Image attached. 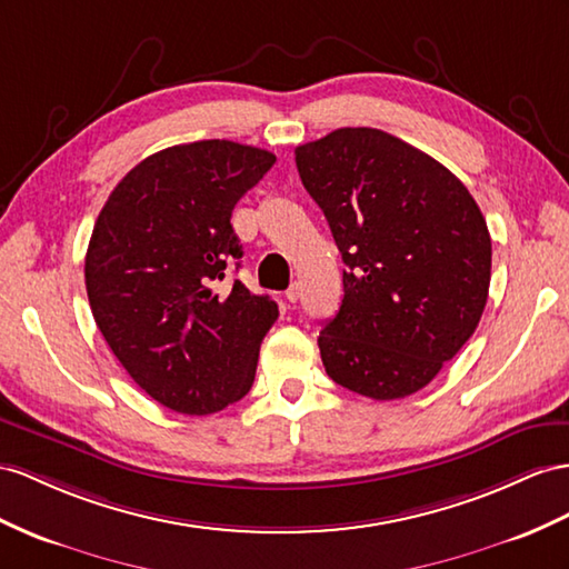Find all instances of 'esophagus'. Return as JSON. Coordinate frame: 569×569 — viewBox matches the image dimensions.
I'll return each instance as SVG.
<instances>
[{
	"label": "esophagus",
	"instance_id": "esophagus-1",
	"mask_svg": "<svg viewBox=\"0 0 569 569\" xmlns=\"http://www.w3.org/2000/svg\"><path fill=\"white\" fill-rule=\"evenodd\" d=\"M300 290H302V286L300 283H290V288L286 290V300L288 302H298V298H300Z\"/></svg>",
	"mask_w": 569,
	"mask_h": 569
}]
</instances>
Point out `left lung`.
Instances as JSON below:
<instances>
[{"label":"left lung","mask_w":569,"mask_h":569,"mask_svg":"<svg viewBox=\"0 0 569 569\" xmlns=\"http://www.w3.org/2000/svg\"><path fill=\"white\" fill-rule=\"evenodd\" d=\"M343 259V300L319 331L333 382L416 395L471 339L490 286V232L463 182L416 146L343 127L296 149Z\"/></svg>","instance_id":"1"}]
</instances>
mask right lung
<instances>
[{
  "label": "right lung",
  "mask_w": 569,
  "mask_h": 569,
  "mask_svg": "<svg viewBox=\"0 0 569 569\" xmlns=\"http://www.w3.org/2000/svg\"><path fill=\"white\" fill-rule=\"evenodd\" d=\"M276 156L226 139L170 146L112 189L86 252V293L110 351L158 403L207 416L240 401L279 305L223 281L242 244L236 203Z\"/></svg>",
  "instance_id": "add662e5"
}]
</instances>
